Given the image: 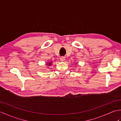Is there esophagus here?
Wrapping results in <instances>:
<instances>
[{
    "mask_svg": "<svg viewBox=\"0 0 121 121\" xmlns=\"http://www.w3.org/2000/svg\"><path fill=\"white\" fill-rule=\"evenodd\" d=\"M60 60L61 61H64L65 60V56H61V57L60 58Z\"/></svg>",
    "mask_w": 121,
    "mask_h": 121,
    "instance_id": "obj_1",
    "label": "esophagus"
}]
</instances>
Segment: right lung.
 <instances>
[{
    "label": "right lung",
    "mask_w": 121,
    "mask_h": 121,
    "mask_svg": "<svg viewBox=\"0 0 121 121\" xmlns=\"http://www.w3.org/2000/svg\"><path fill=\"white\" fill-rule=\"evenodd\" d=\"M49 64H51V63H49Z\"/></svg>",
    "instance_id": "right-lung-1"
}]
</instances>
